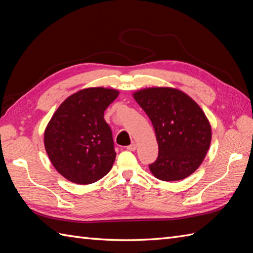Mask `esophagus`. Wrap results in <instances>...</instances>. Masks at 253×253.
Masks as SVG:
<instances>
[{"label": "esophagus", "mask_w": 253, "mask_h": 253, "mask_svg": "<svg viewBox=\"0 0 253 253\" xmlns=\"http://www.w3.org/2000/svg\"><path fill=\"white\" fill-rule=\"evenodd\" d=\"M127 150L128 151H136L137 150V144L134 143V142H132L130 145L127 146Z\"/></svg>", "instance_id": "34e87169"}]
</instances>
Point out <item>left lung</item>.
I'll list each match as a JSON object with an SVG mask.
<instances>
[{
  "mask_svg": "<svg viewBox=\"0 0 253 253\" xmlns=\"http://www.w3.org/2000/svg\"><path fill=\"white\" fill-rule=\"evenodd\" d=\"M133 98L149 116L158 143V156L149 165L163 181L191 175L203 163L211 141V127L199 105L178 89L146 88Z\"/></svg>",
  "mask_w": 253,
  "mask_h": 253,
  "instance_id": "left-lung-1",
  "label": "left lung"
}]
</instances>
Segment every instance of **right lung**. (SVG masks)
I'll use <instances>...</instances> for the list:
<instances>
[{
    "label": "right lung",
    "instance_id": "add662e5",
    "mask_svg": "<svg viewBox=\"0 0 253 253\" xmlns=\"http://www.w3.org/2000/svg\"><path fill=\"white\" fill-rule=\"evenodd\" d=\"M119 96L108 88H87L64 100L52 115L44 143L52 165L78 184L102 179L115 161L112 130L104 111Z\"/></svg>",
    "mask_w": 253,
    "mask_h": 253
}]
</instances>
